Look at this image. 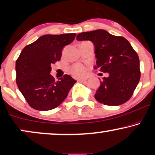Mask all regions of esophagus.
<instances>
[{
    "label": "esophagus",
    "instance_id": "obj_1",
    "mask_svg": "<svg viewBox=\"0 0 155 155\" xmlns=\"http://www.w3.org/2000/svg\"><path fill=\"white\" fill-rule=\"evenodd\" d=\"M87 80V78H82V79H78V81L80 82H86Z\"/></svg>",
    "mask_w": 155,
    "mask_h": 155
}]
</instances>
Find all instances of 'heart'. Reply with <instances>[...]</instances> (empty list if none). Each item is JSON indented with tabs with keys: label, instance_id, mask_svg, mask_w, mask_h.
I'll list each match as a JSON object with an SVG mask.
<instances>
[{
	"label": "heart",
	"instance_id": "heart-1",
	"mask_svg": "<svg viewBox=\"0 0 155 155\" xmlns=\"http://www.w3.org/2000/svg\"><path fill=\"white\" fill-rule=\"evenodd\" d=\"M70 71L76 77H80V76H83L86 74V67L81 64H78L74 65L72 67L70 68Z\"/></svg>",
	"mask_w": 155,
	"mask_h": 155
}]
</instances>
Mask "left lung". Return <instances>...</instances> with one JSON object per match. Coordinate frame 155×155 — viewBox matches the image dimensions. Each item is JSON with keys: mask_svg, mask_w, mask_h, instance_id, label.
<instances>
[{"mask_svg": "<svg viewBox=\"0 0 155 155\" xmlns=\"http://www.w3.org/2000/svg\"><path fill=\"white\" fill-rule=\"evenodd\" d=\"M77 41H90L94 46L96 66L108 77H104L94 97L105 105L127 102L140 79V59L130 43L103 29L80 33Z\"/></svg>", "mask_w": 155, "mask_h": 155, "instance_id": "obj_1", "label": "left lung"}]
</instances>
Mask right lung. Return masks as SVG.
<instances>
[{"label": "right lung", "instance_id": "right-lung-1", "mask_svg": "<svg viewBox=\"0 0 155 155\" xmlns=\"http://www.w3.org/2000/svg\"><path fill=\"white\" fill-rule=\"evenodd\" d=\"M75 36L76 34L44 35L21 51L15 62L16 84L32 108L39 111L56 108L76 82L67 74L56 81L50 74L51 64L61 59L64 47Z\"/></svg>", "mask_w": 155, "mask_h": 155}]
</instances>
